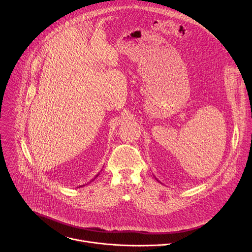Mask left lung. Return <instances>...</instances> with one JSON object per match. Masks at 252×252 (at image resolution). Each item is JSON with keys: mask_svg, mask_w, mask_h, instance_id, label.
<instances>
[{"mask_svg": "<svg viewBox=\"0 0 252 252\" xmlns=\"http://www.w3.org/2000/svg\"><path fill=\"white\" fill-rule=\"evenodd\" d=\"M156 180H157V178H156ZM157 181H158V180H157Z\"/></svg>", "mask_w": 252, "mask_h": 252, "instance_id": "1", "label": "left lung"}]
</instances>
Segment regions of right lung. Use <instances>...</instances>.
<instances>
[{
    "mask_svg": "<svg viewBox=\"0 0 252 252\" xmlns=\"http://www.w3.org/2000/svg\"><path fill=\"white\" fill-rule=\"evenodd\" d=\"M98 176H99V174H98V175H97V176H96V177H98ZM96 177H95V178H94V179H93V180H95V179H96ZM83 186H85V185H82V186H80V187H83Z\"/></svg>",
    "mask_w": 252,
    "mask_h": 252,
    "instance_id": "add662e5",
    "label": "right lung"
}]
</instances>
